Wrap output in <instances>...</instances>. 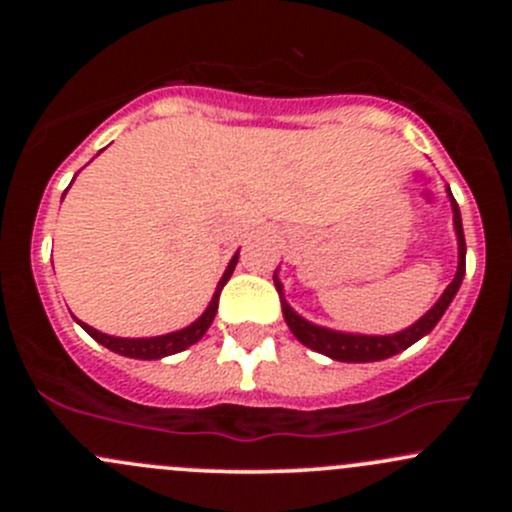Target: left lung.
I'll list each match as a JSON object with an SVG mask.
<instances>
[{
	"mask_svg": "<svg viewBox=\"0 0 512 512\" xmlns=\"http://www.w3.org/2000/svg\"><path fill=\"white\" fill-rule=\"evenodd\" d=\"M451 193V190H448ZM451 205H453V225H456V235H458V272L453 277L451 285L446 287V292L441 294L436 304H433L431 312L423 314L421 319L414 324V327L404 329L399 334H389V337H364V334H342V332H332V329L317 327V324L307 322V319L299 317L297 312H292V307L282 299V285L280 280L275 277V287L280 292V302H282V314H285L287 327L292 329L294 337L304 344V347L314 349L319 354H327L337 361H379V359H389V356L404 352L409 349L411 344L418 342L421 337H426L433 327L438 324V319L443 317V312L448 309L451 299L456 297L458 287H461L463 275H466V237H463V225H461V210H458V203L453 200L451 195Z\"/></svg>",
	"mask_w": 512,
	"mask_h": 512,
	"instance_id": "obj_1",
	"label": "left lung"
}]
</instances>
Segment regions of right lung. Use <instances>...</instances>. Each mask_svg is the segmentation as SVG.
<instances>
[{"label": "right lung", "instance_id": "obj_1", "mask_svg": "<svg viewBox=\"0 0 512 512\" xmlns=\"http://www.w3.org/2000/svg\"><path fill=\"white\" fill-rule=\"evenodd\" d=\"M235 265H237V255L232 257L230 265H227L223 280H220V285H218V292H215L213 302H210V307L205 309L203 317L195 319L190 327L180 329V332L163 334V337H151V339H121V337H108V334L96 332L94 327H89V324H84V322H81V327H84L86 332H89L98 344H103V347L111 349V352H116L121 356H131V359H160V356H170V354L183 352V349H188L190 344H195L198 339H203V334L208 332V327L213 324L215 312H218L220 292H223L225 282L230 280Z\"/></svg>", "mask_w": 512, "mask_h": 512}]
</instances>
